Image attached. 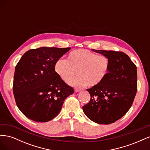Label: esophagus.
Returning <instances> with one entry per match:
<instances>
[{"instance_id":"1","label":"esophagus","mask_w":150,"mask_h":150,"mask_svg":"<svg viewBox=\"0 0 150 150\" xmlns=\"http://www.w3.org/2000/svg\"><path fill=\"white\" fill-rule=\"evenodd\" d=\"M80 91H81V89H78V88H75V89H74V91L76 92V93Z\"/></svg>"}]
</instances>
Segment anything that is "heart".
Masks as SVG:
<instances>
[{"instance_id": "heart-1", "label": "heart", "mask_w": 150, "mask_h": 150, "mask_svg": "<svg viewBox=\"0 0 150 150\" xmlns=\"http://www.w3.org/2000/svg\"><path fill=\"white\" fill-rule=\"evenodd\" d=\"M110 59L104 55L86 49H80L71 51L67 60L59 59L54 65V70L60 78L67 83L78 74L69 83L74 86L83 87L88 85L94 87L101 84L110 69Z\"/></svg>"}]
</instances>
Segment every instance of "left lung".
I'll use <instances>...</instances> for the list:
<instances>
[{
    "label": "left lung",
    "mask_w": 150,
    "mask_h": 150,
    "mask_svg": "<svg viewBox=\"0 0 150 150\" xmlns=\"http://www.w3.org/2000/svg\"><path fill=\"white\" fill-rule=\"evenodd\" d=\"M92 50L107 56L111 66L101 84L87 89L91 99L83 111L96 123L109 125L121 118L132 106L137 92V68L124 52Z\"/></svg>",
    "instance_id": "obj_1"
}]
</instances>
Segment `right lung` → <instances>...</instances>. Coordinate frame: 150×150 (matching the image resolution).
<instances>
[{"label":"right lung","instance_id":"obj_1","mask_svg":"<svg viewBox=\"0 0 150 150\" xmlns=\"http://www.w3.org/2000/svg\"><path fill=\"white\" fill-rule=\"evenodd\" d=\"M70 47H42L29 50L18 62L13 93L20 111L30 120L47 122L59 113L67 97L74 93L54 70L56 62Z\"/></svg>","mask_w":150,"mask_h":150}]
</instances>
